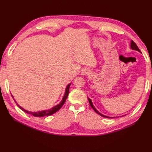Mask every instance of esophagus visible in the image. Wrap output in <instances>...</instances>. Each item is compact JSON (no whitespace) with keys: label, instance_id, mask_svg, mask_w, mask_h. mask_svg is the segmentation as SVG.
Instances as JSON below:
<instances>
[{"label":"esophagus","instance_id":"obj_1","mask_svg":"<svg viewBox=\"0 0 152 152\" xmlns=\"http://www.w3.org/2000/svg\"><path fill=\"white\" fill-rule=\"evenodd\" d=\"M91 74L90 70L88 69H83L81 71V75L86 76V75H89Z\"/></svg>","mask_w":152,"mask_h":152}]
</instances>
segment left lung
<instances>
[{
    "label": "left lung",
    "mask_w": 152,
    "mask_h": 152,
    "mask_svg": "<svg viewBox=\"0 0 152 152\" xmlns=\"http://www.w3.org/2000/svg\"><path fill=\"white\" fill-rule=\"evenodd\" d=\"M131 48L132 50H133L138 51V52H141L140 50H139V48H138V46H137V44H135V43L134 42V41H133V40H131ZM88 101H89V102L90 105H91V108H92L93 110H94L95 112L96 113H97V114H98L99 115H101L102 117L106 118H115V117H109V116H106V115H104V114H102L101 113H100V112L97 110H96V109L95 108V106H93V103H92V101H91V100L89 98H88ZM122 116H124V115H122Z\"/></svg>",
    "instance_id": "left-lung-1"
}]
</instances>
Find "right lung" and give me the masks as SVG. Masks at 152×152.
I'll return each instance as SVG.
<instances>
[{
	"instance_id": "1",
	"label": "right lung",
	"mask_w": 152,
	"mask_h": 152,
	"mask_svg": "<svg viewBox=\"0 0 152 152\" xmlns=\"http://www.w3.org/2000/svg\"><path fill=\"white\" fill-rule=\"evenodd\" d=\"M70 84H71V83H69V84L67 85L66 88V89H65V93H64V95L63 96V99L61 100V102L59 103V104H58L57 105L53 106V107L51 108V109L45 110H42V111H39V112H29V111L27 110H25L24 108H23L21 106H19L17 102H16L15 100L14 99V96H13L12 95V96L13 97V99H14L15 102L16 103V104H17L18 107L20 108V109H21L23 111H24L25 112L27 113V114H29L33 115V116H35V117H44V116H47V115H50L53 114L54 113H56V112H57L61 107H62V106L64 104V103L65 102V101H66V99L67 98L68 95H69V88H70Z\"/></svg>"
}]
</instances>
